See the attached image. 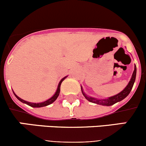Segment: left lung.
<instances>
[{
    "mask_svg": "<svg viewBox=\"0 0 146 146\" xmlns=\"http://www.w3.org/2000/svg\"><path fill=\"white\" fill-rule=\"evenodd\" d=\"M136 65H135L134 70H133V74H132L131 78L130 81L129 82V83H128V85H126V88H125L121 92H119V93L114 95V96L110 97V98H104V99H98V98H92V97L88 96V95H87L84 92L83 89H82V87L81 86L82 93V95H83V96L85 98V99L88 100L90 102L95 103V104H100V105H103V106L113 105V104H114L115 103L119 102L123 100L124 98H126V97L129 95V94L130 93L131 90L132 88H133L135 80H136Z\"/></svg>",
    "mask_w": 146,
    "mask_h": 146,
    "instance_id": "1",
    "label": "left lung"
}]
</instances>
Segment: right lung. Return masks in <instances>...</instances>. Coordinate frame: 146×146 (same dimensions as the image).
<instances>
[{"label": "right lung", "instance_id": "1", "mask_svg": "<svg viewBox=\"0 0 146 146\" xmlns=\"http://www.w3.org/2000/svg\"><path fill=\"white\" fill-rule=\"evenodd\" d=\"M68 76H66V77L63 78L62 79H61V80H60L59 83H58V87H57V90L56 91L55 94H54V95H53L52 97H51V98H49V99H48L47 100H46L44 102H39V103H33V102H27V101H25L24 100L21 99L20 98H19L18 96H17V95H16L15 93L14 92V91L13 90V93H14L15 96L17 98V99L18 100H20L21 102L23 103H25V104H27V105L30 106V107H45V106H47V105H49V104H51V103L54 102V101L56 100L57 99V98L58 97V95H59V93H60V88H61V82H62L64 80H65V78H67Z\"/></svg>", "mask_w": 146, "mask_h": 146}]
</instances>
